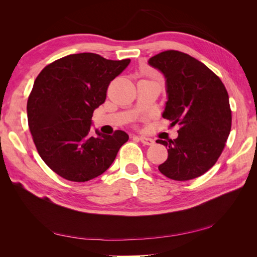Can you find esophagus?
Returning <instances> with one entry per match:
<instances>
[{
    "instance_id": "34e87169",
    "label": "esophagus",
    "mask_w": 257,
    "mask_h": 257,
    "mask_svg": "<svg viewBox=\"0 0 257 257\" xmlns=\"http://www.w3.org/2000/svg\"><path fill=\"white\" fill-rule=\"evenodd\" d=\"M139 141H141L144 145L146 146H152L154 144V141L152 138H149V137H145V136H139L138 137Z\"/></svg>"
}]
</instances>
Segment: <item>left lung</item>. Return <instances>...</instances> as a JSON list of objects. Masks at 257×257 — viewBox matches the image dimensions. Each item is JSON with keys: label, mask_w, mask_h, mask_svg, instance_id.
<instances>
[{"label": "left lung", "mask_w": 257, "mask_h": 257, "mask_svg": "<svg viewBox=\"0 0 257 257\" xmlns=\"http://www.w3.org/2000/svg\"><path fill=\"white\" fill-rule=\"evenodd\" d=\"M148 64L165 78L167 100L162 116L180 125L174 141H157L168 151L159 170L177 181L204 175L220 158L230 132L226 89L211 69L180 51H163Z\"/></svg>", "instance_id": "obj_1"}]
</instances>
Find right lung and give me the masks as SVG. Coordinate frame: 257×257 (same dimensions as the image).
<instances>
[{
  "instance_id": "1",
  "label": "right lung",
  "mask_w": 257,
  "mask_h": 257,
  "mask_svg": "<svg viewBox=\"0 0 257 257\" xmlns=\"http://www.w3.org/2000/svg\"><path fill=\"white\" fill-rule=\"evenodd\" d=\"M130 62L91 52L69 54L35 79L27 105L31 134L43 161L66 180L84 182L102 175L128 141L124 131L105 135L95 130L96 136L90 131L108 85Z\"/></svg>"
}]
</instances>
